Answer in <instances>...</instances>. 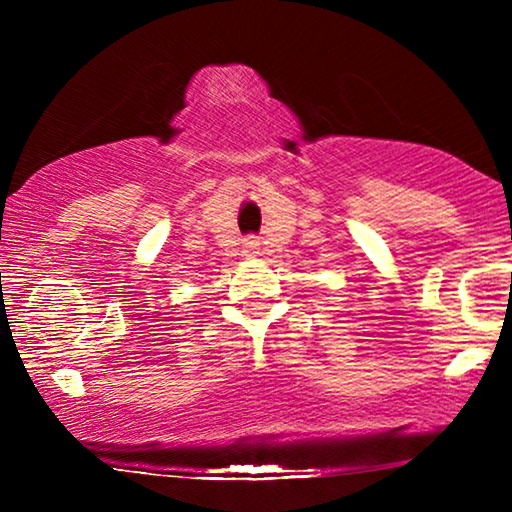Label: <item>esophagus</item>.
Segmentation results:
<instances>
[{
	"label": "esophagus",
	"mask_w": 512,
	"mask_h": 512,
	"mask_svg": "<svg viewBox=\"0 0 512 512\" xmlns=\"http://www.w3.org/2000/svg\"><path fill=\"white\" fill-rule=\"evenodd\" d=\"M244 254L256 256L258 254V240H254V237H247V240H244Z\"/></svg>",
	"instance_id": "obj_1"
}]
</instances>
